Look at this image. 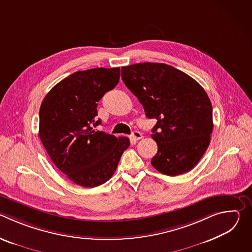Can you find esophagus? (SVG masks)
<instances>
[{
  "mask_svg": "<svg viewBox=\"0 0 252 252\" xmlns=\"http://www.w3.org/2000/svg\"><path fill=\"white\" fill-rule=\"evenodd\" d=\"M131 137H132V139H133V140H138V139L142 138V134H141V132H140V131H138V130H134V131L132 132V134H131Z\"/></svg>",
  "mask_w": 252,
  "mask_h": 252,
  "instance_id": "1",
  "label": "esophagus"
}]
</instances>
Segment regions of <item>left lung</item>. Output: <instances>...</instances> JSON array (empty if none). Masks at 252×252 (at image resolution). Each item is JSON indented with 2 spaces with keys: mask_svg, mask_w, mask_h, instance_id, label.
I'll return each instance as SVG.
<instances>
[{
  "mask_svg": "<svg viewBox=\"0 0 252 252\" xmlns=\"http://www.w3.org/2000/svg\"><path fill=\"white\" fill-rule=\"evenodd\" d=\"M122 79L146 116L158 121L152 134L158 148L153 166L170 176L191 170L207 150L213 128L212 105L203 88L159 63L123 66Z\"/></svg>",
  "mask_w": 252,
  "mask_h": 252,
  "instance_id": "left-lung-1",
  "label": "left lung"
}]
</instances>
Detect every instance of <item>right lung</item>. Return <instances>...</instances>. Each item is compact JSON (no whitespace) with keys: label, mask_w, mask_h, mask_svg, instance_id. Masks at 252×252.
<instances>
[{"label":"right lung","mask_w":252,"mask_h":252,"mask_svg":"<svg viewBox=\"0 0 252 252\" xmlns=\"http://www.w3.org/2000/svg\"><path fill=\"white\" fill-rule=\"evenodd\" d=\"M120 67L80 70L57 84L40 107L39 135L55 165L74 184L94 188L115 173L127 137L95 130L97 102L113 90Z\"/></svg>","instance_id":"1"}]
</instances>
